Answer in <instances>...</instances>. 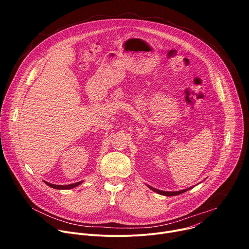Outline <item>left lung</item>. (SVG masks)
Returning <instances> with one entry per match:
<instances>
[{
    "label": "left lung",
    "instance_id": "1",
    "mask_svg": "<svg viewBox=\"0 0 249 249\" xmlns=\"http://www.w3.org/2000/svg\"><path fill=\"white\" fill-rule=\"evenodd\" d=\"M150 189H152L153 191H155V192H157V193H159V194H161V195H164V196H175V195H179V194H181V193H183V192H185V191H187V190H189V189H191L192 187H189V188H187V189H183V190H180V191H174V192H168V191H161V190H158V189H156V188H153L152 186H150V185H147Z\"/></svg>",
    "mask_w": 249,
    "mask_h": 249
}]
</instances>
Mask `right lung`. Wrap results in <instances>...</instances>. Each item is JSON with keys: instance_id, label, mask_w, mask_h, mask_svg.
Returning <instances> with one entry per match:
<instances>
[{"instance_id": "obj_1", "label": "right lung", "mask_w": 249, "mask_h": 249, "mask_svg": "<svg viewBox=\"0 0 249 249\" xmlns=\"http://www.w3.org/2000/svg\"><path fill=\"white\" fill-rule=\"evenodd\" d=\"M45 183H46L48 186H50V187H52V188H54V189H59V190H61V189H72V188H74V187L80 185V184L82 183V181L76 182V183H73V184H69V185H56V184H51V183H49V182H45Z\"/></svg>"}]
</instances>
